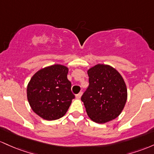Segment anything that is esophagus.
Here are the masks:
<instances>
[{"label":"esophagus","instance_id":"1","mask_svg":"<svg viewBox=\"0 0 154 154\" xmlns=\"http://www.w3.org/2000/svg\"><path fill=\"white\" fill-rule=\"evenodd\" d=\"M82 92H80V93H79L78 94H76V95H75V97H76L77 99H80V98L82 97Z\"/></svg>","mask_w":154,"mask_h":154}]
</instances>
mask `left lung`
<instances>
[{
	"label": "left lung",
	"instance_id": "8db88e82",
	"mask_svg": "<svg viewBox=\"0 0 154 154\" xmlns=\"http://www.w3.org/2000/svg\"><path fill=\"white\" fill-rule=\"evenodd\" d=\"M89 85L82 97L88 116L105 124L121 114L127 100L123 77L114 68L97 64L87 70Z\"/></svg>",
	"mask_w": 154,
	"mask_h": 154
}]
</instances>
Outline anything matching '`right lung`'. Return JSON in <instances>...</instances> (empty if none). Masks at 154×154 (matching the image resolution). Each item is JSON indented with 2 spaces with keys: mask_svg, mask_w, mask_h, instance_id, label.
Returning <instances> with one entry per match:
<instances>
[{
  "mask_svg": "<svg viewBox=\"0 0 154 154\" xmlns=\"http://www.w3.org/2000/svg\"><path fill=\"white\" fill-rule=\"evenodd\" d=\"M68 73V67L55 64L41 68L30 79L27 86V100L41 118L57 120L67 113L75 97Z\"/></svg>",
  "mask_w": 154,
  "mask_h": 154,
  "instance_id": "obj_1",
  "label": "right lung"
}]
</instances>
